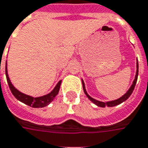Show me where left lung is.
I'll use <instances>...</instances> for the list:
<instances>
[{"label":"left lung","instance_id":"1","mask_svg":"<svg viewBox=\"0 0 148 148\" xmlns=\"http://www.w3.org/2000/svg\"><path fill=\"white\" fill-rule=\"evenodd\" d=\"M137 71H136V74H135V80L133 82V83H132V86L130 87V89L128 90L127 92L124 95H123L121 98L119 99H116V100H114V101H110V102H106V103H103V102H100V101H98V100H96V99H93L91 98L90 96L88 94H87V92L86 90V88H85V84L83 81H82V87H83V90H84V93L86 94V95L87 96V98H88L90 101H91L92 103H94L95 105H97L98 106H100V107H105V106H117L119 104H120L123 102H124L126 101L127 99L131 96V95L132 94V92L134 90V89H135V84H136V82H137V78H138V73H139V63H138V61H137Z\"/></svg>","mask_w":148,"mask_h":148}]
</instances>
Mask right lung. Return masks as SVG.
Masks as SVG:
<instances>
[{
	"label": "right lung",
	"instance_id": "1",
	"mask_svg": "<svg viewBox=\"0 0 148 148\" xmlns=\"http://www.w3.org/2000/svg\"><path fill=\"white\" fill-rule=\"evenodd\" d=\"M5 66L6 78H7V82H8V84H9L10 90L13 93V95L16 99H18L19 101L22 102V103H25V104H26L28 106L34 107V108H40V107L46 106L47 105H49V103L52 102L53 100V99L55 98V96L58 94L62 81L58 82V83L57 84V86L54 87V89H53L49 94L46 95L42 96V97H38V98H34V97H31V96L25 95V94L21 93V92H20L19 90H17L13 86V84L11 83V82L9 80L8 73H7V65H5Z\"/></svg>",
	"mask_w": 148,
	"mask_h": 148
}]
</instances>
